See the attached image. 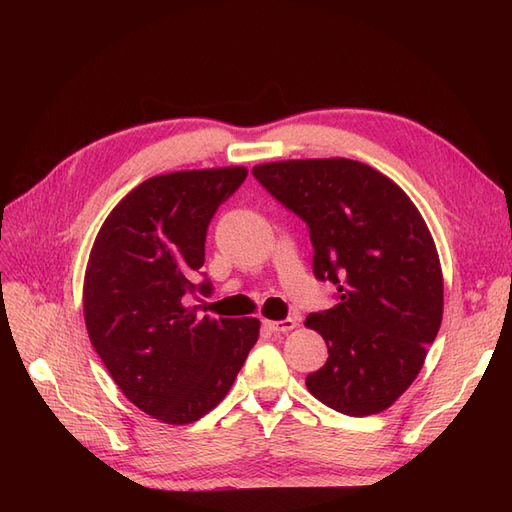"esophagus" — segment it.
Returning a JSON list of instances; mask_svg holds the SVG:
<instances>
[{
	"mask_svg": "<svg viewBox=\"0 0 512 512\" xmlns=\"http://www.w3.org/2000/svg\"><path fill=\"white\" fill-rule=\"evenodd\" d=\"M267 327L273 331V333H286V331H292L299 327V320L297 318H286V320H267L265 322Z\"/></svg>",
	"mask_w": 512,
	"mask_h": 512,
	"instance_id": "obj_1",
	"label": "esophagus"
}]
</instances>
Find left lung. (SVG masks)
Returning <instances> with one entry per match:
<instances>
[{
	"mask_svg": "<svg viewBox=\"0 0 512 512\" xmlns=\"http://www.w3.org/2000/svg\"><path fill=\"white\" fill-rule=\"evenodd\" d=\"M252 173L307 224L314 275L337 286V305L305 320L329 348L307 391L348 416L393 406L442 322V267L423 215L395 181L348 158L269 162Z\"/></svg>",
	"mask_w": 512,
	"mask_h": 512,
	"instance_id": "obj_1",
	"label": "left lung"
}]
</instances>
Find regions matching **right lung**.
I'll return each mask as SVG.
<instances>
[{
    "mask_svg": "<svg viewBox=\"0 0 512 512\" xmlns=\"http://www.w3.org/2000/svg\"><path fill=\"white\" fill-rule=\"evenodd\" d=\"M247 168L179 170L123 196L91 247L83 312L91 344L136 408L188 425L230 391L258 339V318L196 316L185 305L205 265L213 213L245 181Z\"/></svg>",
    "mask_w": 512,
    "mask_h": 512,
    "instance_id": "right-lung-1",
    "label": "right lung"
}]
</instances>
